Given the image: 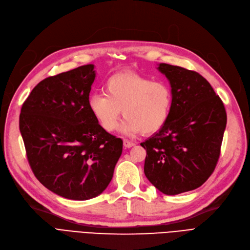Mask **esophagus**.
Returning a JSON list of instances; mask_svg holds the SVG:
<instances>
[{"instance_id":"obj_1","label":"esophagus","mask_w":250,"mask_h":250,"mask_svg":"<svg viewBox=\"0 0 250 250\" xmlns=\"http://www.w3.org/2000/svg\"><path fill=\"white\" fill-rule=\"evenodd\" d=\"M123 145H124L125 147H128V148H129V147H132V146H135L134 142L130 141V140H127V139H124V140H123Z\"/></svg>"}]
</instances>
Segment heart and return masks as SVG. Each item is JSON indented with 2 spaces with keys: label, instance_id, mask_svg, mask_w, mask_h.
<instances>
[{
  "label": "heart",
  "instance_id": "1",
  "mask_svg": "<svg viewBox=\"0 0 250 250\" xmlns=\"http://www.w3.org/2000/svg\"><path fill=\"white\" fill-rule=\"evenodd\" d=\"M104 93L89 98V109L99 124L111 132L123 116L122 131L127 134H152L167 123L173 105L171 86L165 81L133 72L112 75L104 83Z\"/></svg>",
  "mask_w": 250,
  "mask_h": 250
}]
</instances>
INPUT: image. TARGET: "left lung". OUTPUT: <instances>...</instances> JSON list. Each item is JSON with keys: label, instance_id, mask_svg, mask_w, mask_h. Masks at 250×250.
<instances>
[{"label": "left lung", "instance_id": "left-lung-1", "mask_svg": "<svg viewBox=\"0 0 250 250\" xmlns=\"http://www.w3.org/2000/svg\"><path fill=\"white\" fill-rule=\"evenodd\" d=\"M170 81L173 105L165 126L140 144L146 149L145 174L167 195L203 185L215 170L227 124L222 100L195 71L161 63Z\"/></svg>", "mask_w": 250, "mask_h": 250}]
</instances>
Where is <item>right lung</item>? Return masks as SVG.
<instances>
[{"instance_id":"obj_1","label":"right lung","mask_w":250,"mask_h":250,"mask_svg":"<svg viewBox=\"0 0 250 250\" xmlns=\"http://www.w3.org/2000/svg\"><path fill=\"white\" fill-rule=\"evenodd\" d=\"M92 64L42 80L23 103L19 128L30 168L52 192L73 200L100 195L111 182L123 141L93 117Z\"/></svg>"}]
</instances>
